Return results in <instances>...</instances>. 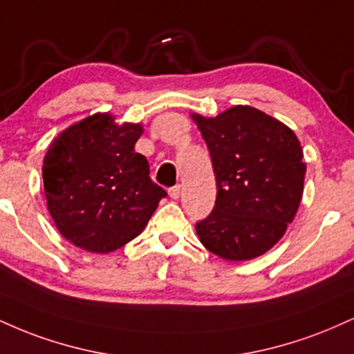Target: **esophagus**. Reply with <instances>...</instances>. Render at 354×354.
<instances>
[{
	"instance_id": "1",
	"label": "esophagus",
	"mask_w": 354,
	"mask_h": 354,
	"mask_svg": "<svg viewBox=\"0 0 354 354\" xmlns=\"http://www.w3.org/2000/svg\"><path fill=\"white\" fill-rule=\"evenodd\" d=\"M168 194H169V198H173V200H178L181 194V186L176 185V186H173V188H169Z\"/></svg>"
}]
</instances>
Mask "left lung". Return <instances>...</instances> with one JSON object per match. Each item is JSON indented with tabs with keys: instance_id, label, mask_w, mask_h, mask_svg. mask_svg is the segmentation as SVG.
Returning a JSON list of instances; mask_svg holds the SVG:
<instances>
[{
	"instance_id": "8db88e82",
	"label": "left lung",
	"mask_w": 354,
	"mask_h": 354,
	"mask_svg": "<svg viewBox=\"0 0 354 354\" xmlns=\"http://www.w3.org/2000/svg\"><path fill=\"white\" fill-rule=\"evenodd\" d=\"M191 118L209 149L218 189L213 211L196 223L200 241L230 261L261 256L283 238L301 203L306 165L298 138L251 106Z\"/></svg>"
}]
</instances>
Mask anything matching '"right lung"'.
<instances>
[{
    "mask_svg": "<svg viewBox=\"0 0 354 354\" xmlns=\"http://www.w3.org/2000/svg\"><path fill=\"white\" fill-rule=\"evenodd\" d=\"M143 126L116 124L108 113L84 118L53 141L43 161L44 196L56 228L91 253L135 239L166 196L135 151Z\"/></svg>",
    "mask_w": 354,
    "mask_h": 354,
    "instance_id": "add662e5",
    "label": "right lung"
}]
</instances>
